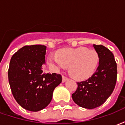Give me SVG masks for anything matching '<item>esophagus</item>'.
Instances as JSON below:
<instances>
[{
  "label": "esophagus",
  "mask_w": 125,
  "mask_h": 125,
  "mask_svg": "<svg viewBox=\"0 0 125 125\" xmlns=\"http://www.w3.org/2000/svg\"><path fill=\"white\" fill-rule=\"evenodd\" d=\"M68 80V78L65 76H62V82H65L66 80Z\"/></svg>",
  "instance_id": "obj_1"
}]
</instances>
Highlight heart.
Returning a JSON list of instances; mask_svg holds the SVG:
<instances>
[{"label":"heart","mask_w":125,"mask_h":125,"mask_svg":"<svg viewBox=\"0 0 125 125\" xmlns=\"http://www.w3.org/2000/svg\"><path fill=\"white\" fill-rule=\"evenodd\" d=\"M98 61L97 52L84 47L62 49L57 52V55L47 57V62L55 71L69 66L70 74L78 80L89 78L96 70Z\"/></svg>","instance_id":"obj_1"}]
</instances>
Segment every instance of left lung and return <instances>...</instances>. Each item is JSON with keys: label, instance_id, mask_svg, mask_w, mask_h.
Returning a JSON list of instances; mask_svg holds the SVG:
<instances>
[{"label": "left lung", "instance_id": "8db88e82", "mask_svg": "<svg viewBox=\"0 0 125 125\" xmlns=\"http://www.w3.org/2000/svg\"><path fill=\"white\" fill-rule=\"evenodd\" d=\"M99 57L96 72L86 81L77 82L78 88L72 99L80 107L93 109L104 104L115 88L117 65L113 53L103 45L93 44Z\"/></svg>", "mask_w": 125, "mask_h": 125}]
</instances>
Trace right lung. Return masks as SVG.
I'll list each match as a JSON object with an SVG mask.
<instances>
[{"label": "right lung", "mask_w": 125, "mask_h": 125, "mask_svg": "<svg viewBox=\"0 0 125 125\" xmlns=\"http://www.w3.org/2000/svg\"><path fill=\"white\" fill-rule=\"evenodd\" d=\"M47 47L26 45L12 55L8 77L12 95L21 107L37 112L48 106L53 90L62 82L60 74L45 73Z\"/></svg>", "instance_id": "add662e5"}]
</instances>
